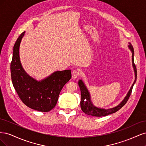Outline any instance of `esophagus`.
I'll use <instances>...</instances> for the list:
<instances>
[{
    "label": "esophagus",
    "mask_w": 146,
    "mask_h": 146,
    "mask_svg": "<svg viewBox=\"0 0 146 146\" xmlns=\"http://www.w3.org/2000/svg\"><path fill=\"white\" fill-rule=\"evenodd\" d=\"M79 71L78 70H74L72 72V77L74 78H77L79 76Z\"/></svg>",
    "instance_id": "1"
}]
</instances>
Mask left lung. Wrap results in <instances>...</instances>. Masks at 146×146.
Wrapping results in <instances>:
<instances>
[{
  "label": "left lung",
  "instance_id": "obj_1",
  "mask_svg": "<svg viewBox=\"0 0 146 146\" xmlns=\"http://www.w3.org/2000/svg\"><path fill=\"white\" fill-rule=\"evenodd\" d=\"M129 49L131 51L132 53V65H133V68L134 69L135 71V81L131 85L129 91L128 92L127 96L125 97V98L116 107L109 108V109H104V108H100L95 107V106L92 104L91 100V96L90 92L88 91V89L86 88L85 84L82 80H79L78 81V86L80 87V91H81V101H80V107L82 111L86 114L88 115H91L92 116H97V117H101V116H105L109 115L110 114H112L114 113H116L117 111L119 110H120L123 105H124L129 100L130 94L131 93L132 89H133V85L136 81V77H137V71L136 66L134 63V49L132 45L129 42Z\"/></svg>",
  "mask_w": 146,
  "mask_h": 146
}]
</instances>
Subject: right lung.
<instances>
[{"label": "right lung", "instance_id": "obj_1", "mask_svg": "<svg viewBox=\"0 0 146 146\" xmlns=\"http://www.w3.org/2000/svg\"><path fill=\"white\" fill-rule=\"evenodd\" d=\"M25 32L22 33L13 47L10 65L13 86L23 102L29 108L42 112L54 108L63 87L71 78V70L56 71L37 81L26 73L21 63L19 46Z\"/></svg>", "mask_w": 146, "mask_h": 146}]
</instances>
